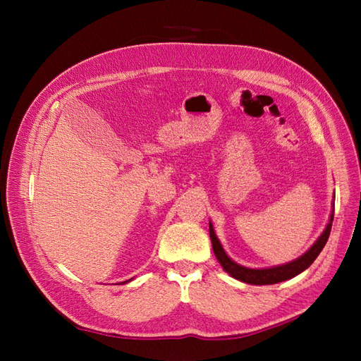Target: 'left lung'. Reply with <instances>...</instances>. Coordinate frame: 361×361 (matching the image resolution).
<instances>
[{
	"label": "left lung",
	"instance_id": "obj_1",
	"mask_svg": "<svg viewBox=\"0 0 361 361\" xmlns=\"http://www.w3.org/2000/svg\"><path fill=\"white\" fill-rule=\"evenodd\" d=\"M333 218H334V206H333V211H331V215H330V221H329V224H326L325 231L321 233V236L316 239V243L298 259L289 262V264L272 267V268L255 269V268H247V267L236 264V262H233L231 257L226 255L223 245L220 244V241H218V238L214 232L212 223H209V235H211V241H212V248H214L215 257L221 264L223 269L226 272H228V274H231L233 279L241 280L244 283H248V285H276V283L285 281V280H289L295 276H298L300 272H302L304 269H307L313 264L314 259L319 256L322 248L325 247L326 241H329Z\"/></svg>",
	"mask_w": 361,
	"mask_h": 361
}]
</instances>
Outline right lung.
Instances as JSON below:
<instances>
[{"instance_id":"add662e5","label":"right lung","mask_w":361,"mask_h":361,"mask_svg":"<svg viewBox=\"0 0 361 361\" xmlns=\"http://www.w3.org/2000/svg\"><path fill=\"white\" fill-rule=\"evenodd\" d=\"M130 280H133V279H130ZM130 280H128V281H130ZM128 281H123V283H128Z\"/></svg>"}]
</instances>
